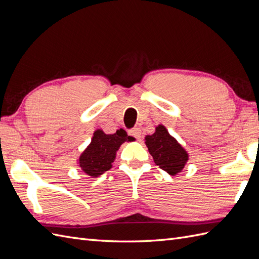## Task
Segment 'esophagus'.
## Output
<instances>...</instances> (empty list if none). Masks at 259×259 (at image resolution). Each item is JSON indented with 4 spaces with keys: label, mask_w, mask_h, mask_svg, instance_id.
Returning a JSON list of instances; mask_svg holds the SVG:
<instances>
[{
    "label": "esophagus",
    "mask_w": 259,
    "mask_h": 259,
    "mask_svg": "<svg viewBox=\"0 0 259 259\" xmlns=\"http://www.w3.org/2000/svg\"><path fill=\"white\" fill-rule=\"evenodd\" d=\"M129 136L134 137L136 139H140L141 138V130H140V128H134V129L129 130Z\"/></svg>",
    "instance_id": "34e87169"
}]
</instances>
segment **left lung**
<instances>
[{
	"instance_id": "8db88e82",
	"label": "left lung",
	"mask_w": 259,
	"mask_h": 259,
	"mask_svg": "<svg viewBox=\"0 0 259 259\" xmlns=\"http://www.w3.org/2000/svg\"><path fill=\"white\" fill-rule=\"evenodd\" d=\"M145 144L155 164L169 175L181 171L188 160L186 151L168 135L164 125H158L153 135L145 137Z\"/></svg>"
}]
</instances>
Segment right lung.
I'll list each match as a JSON object with an SVG mask.
<instances>
[{"label":"right lung","mask_w":259,"mask_h":259,"mask_svg":"<svg viewBox=\"0 0 259 259\" xmlns=\"http://www.w3.org/2000/svg\"><path fill=\"white\" fill-rule=\"evenodd\" d=\"M123 129L117 130L116 134L106 135L102 130H96L91 144L79 156V166L86 174L97 177L111 167L116 157V151L125 141H131Z\"/></svg>","instance_id":"1"}]
</instances>
